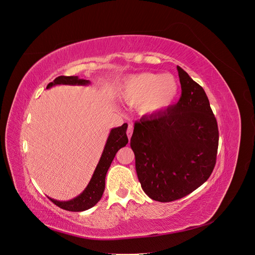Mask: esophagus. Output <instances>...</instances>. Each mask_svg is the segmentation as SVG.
<instances>
[{
	"mask_svg": "<svg viewBox=\"0 0 255 255\" xmlns=\"http://www.w3.org/2000/svg\"><path fill=\"white\" fill-rule=\"evenodd\" d=\"M132 134H133V126L132 125H128V130H127V135L128 137V139H130V137H132Z\"/></svg>",
	"mask_w": 255,
	"mask_h": 255,
	"instance_id": "obj_1",
	"label": "esophagus"
}]
</instances>
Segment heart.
<instances>
[{
  "label": "heart",
  "mask_w": 255,
  "mask_h": 255,
  "mask_svg": "<svg viewBox=\"0 0 255 255\" xmlns=\"http://www.w3.org/2000/svg\"><path fill=\"white\" fill-rule=\"evenodd\" d=\"M179 91V84L172 74L144 72L129 76L121 95L129 104H137L142 115H153L170 106Z\"/></svg>",
  "instance_id": "b5f03b06"
}]
</instances>
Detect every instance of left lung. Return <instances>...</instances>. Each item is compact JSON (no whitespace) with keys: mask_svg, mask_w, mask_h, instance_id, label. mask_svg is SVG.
Returning a JSON list of instances; mask_svg holds the SVG:
<instances>
[{"mask_svg":"<svg viewBox=\"0 0 255 255\" xmlns=\"http://www.w3.org/2000/svg\"><path fill=\"white\" fill-rule=\"evenodd\" d=\"M180 101L135 123L130 148L138 180L151 199L170 202L207 181L216 164L218 126L204 89L177 66Z\"/></svg>","mask_w":255,"mask_h":255,"instance_id":"left-lung-1","label":"left lung"}]
</instances>
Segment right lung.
I'll use <instances>...</instances> for the list:
<instances>
[{
    "label": "right lung",
    "mask_w": 255,
    "mask_h": 255,
    "mask_svg": "<svg viewBox=\"0 0 255 255\" xmlns=\"http://www.w3.org/2000/svg\"><path fill=\"white\" fill-rule=\"evenodd\" d=\"M57 85H71V86H88L90 85V81L80 79L79 76H58L52 83H50L47 89L52 88ZM128 125L125 123L121 127L114 128L111 129L110 135L107 137V140L102 152V155L100 157L99 163L95 169V172L92 174L88 185L83 190V192L75 198L68 200V201H58V200L52 199L49 197L51 201L59 206L60 208L70 212H83L95 206L105 189V177L106 173L109 171V168L112 161L122 146H126L128 142L127 136Z\"/></svg>",
    "instance_id": "1"
}]
</instances>
